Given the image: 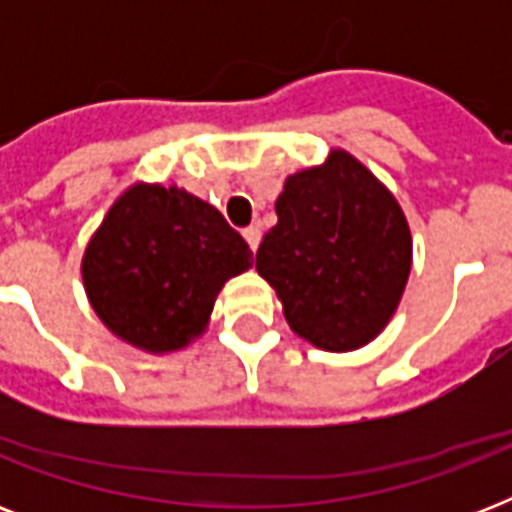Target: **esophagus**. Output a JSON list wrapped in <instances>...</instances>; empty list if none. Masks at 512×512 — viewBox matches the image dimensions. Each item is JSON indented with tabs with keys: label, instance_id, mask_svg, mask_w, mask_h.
<instances>
[{
	"label": "esophagus",
	"instance_id": "34e87169",
	"mask_svg": "<svg viewBox=\"0 0 512 512\" xmlns=\"http://www.w3.org/2000/svg\"><path fill=\"white\" fill-rule=\"evenodd\" d=\"M244 239H247L249 249L255 252L257 244H260V228H257V225H249V228H244Z\"/></svg>",
	"mask_w": 512,
	"mask_h": 512
}]
</instances>
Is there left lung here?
Returning a JSON list of instances; mask_svg holds the SVG:
<instances>
[{"instance_id": "obj_1", "label": "left lung", "mask_w": 512, "mask_h": 512, "mask_svg": "<svg viewBox=\"0 0 512 512\" xmlns=\"http://www.w3.org/2000/svg\"><path fill=\"white\" fill-rule=\"evenodd\" d=\"M279 223L257 249V273L289 327L324 350H356L396 313L412 271V236L393 193L345 151L287 177Z\"/></svg>"}]
</instances>
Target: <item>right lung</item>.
Wrapping results in <instances>:
<instances>
[{
    "mask_svg": "<svg viewBox=\"0 0 512 512\" xmlns=\"http://www.w3.org/2000/svg\"><path fill=\"white\" fill-rule=\"evenodd\" d=\"M252 249L212 204L177 185H132L87 244L82 279L116 337L148 353L185 348L207 329L217 292Z\"/></svg>",
    "mask_w": 512,
    "mask_h": 512,
    "instance_id": "add662e5",
    "label": "right lung"
}]
</instances>
